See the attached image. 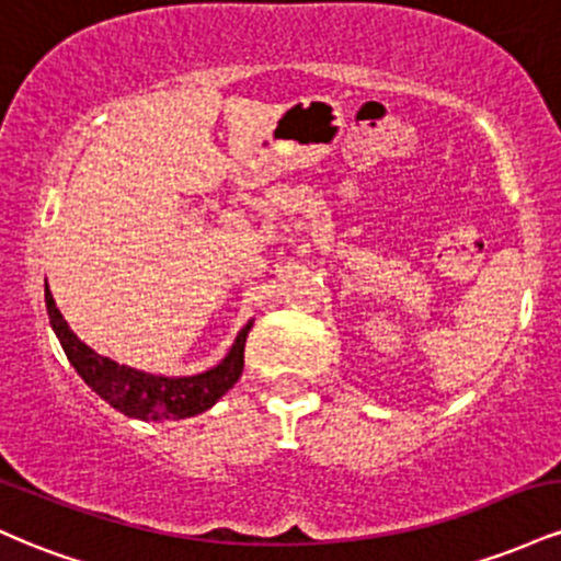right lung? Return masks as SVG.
I'll list each match as a JSON object with an SVG mask.
<instances>
[{
    "instance_id": "1",
    "label": "right lung",
    "mask_w": 561,
    "mask_h": 561,
    "mask_svg": "<svg viewBox=\"0 0 561 561\" xmlns=\"http://www.w3.org/2000/svg\"><path fill=\"white\" fill-rule=\"evenodd\" d=\"M44 300H47L49 324H53L70 366L79 371V377L102 401H107L113 409L131 416V420L163 422L197 416L208 411L218 398L227 396L234 388L237 379L242 377L244 340H248V332L253 330V321L242 327L227 356L216 366H210L208 371H199V375L192 377H165L118 364L92 351L62 319L60 308L55 306L53 293H49V285L44 287Z\"/></svg>"
}]
</instances>
